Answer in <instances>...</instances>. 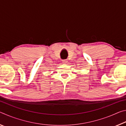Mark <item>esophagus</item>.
I'll list each match as a JSON object with an SVG mask.
<instances>
[{
  "label": "esophagus",
  "instance_id": "34e87169",
  "mask_svg": "<svg viewBox=\"0 0 126 126\" xmlns=\"http://www.w3.org/2000/svg\"><path fill=\"white\" fill-rule=\"evenodd\" d=\"M62 62H63V63H67L68 62V61H67V59H64V60L62 61Z\"/></svg>",
  "mask_w": 126,
  "mask_h": 126
}]
</instances>
